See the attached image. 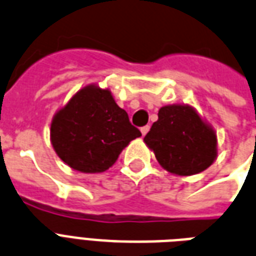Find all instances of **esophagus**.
<instances>
[{
    "label": "esophagus",
    "mask_w": 256,
    "mask_h": 256,
    "mask_svg": "<svg viewBox=\"0 0 256 256\" xmlns=\"http://www.w3.org/2000/svg\"><path fill=\"white\" fill-rule=\"evenodd\" d=\"M142 130V136H146V134H148V130H150V126H142V130Z\"/></svg>",
    "instance_id": "1"
}]
</instances>
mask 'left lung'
<instances>
[{"label": "left lung", "mask_w": 256, "mask_h": 256, "mask_svg": "<svg viewBox=\"0 0 256 256\" xmlns=\"http://www.w3.org/2000/svg\"><path fill=\"white\" fill-rule=\"evenodd\" d=\"M144 142L164 170L190 176L207 170L218 155L215 130L192 106H162Z\"/></svg>", "instance_id": "left-lung-1"}]
</instances>
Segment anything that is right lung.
Returning a JSON list of instances; mask_svg holds the SVG:
<instances>
[{
	"instance_id": "add662e5",
	"label": "right lung",
	"mask_w": 256,
	"mask_h": 256,
	"mask_svg": "<svg viewBox=\"0 0 256 256\" xmlns=\"http://www.w3.org/2000/svg\"><path fill=\"white\" fill-rule=\"evenodd\" d=\"M142 132L110 89L88 85L53 116L50 142L65 164L84 174L104 172Z\"/></svg>"
}]
</instances>
